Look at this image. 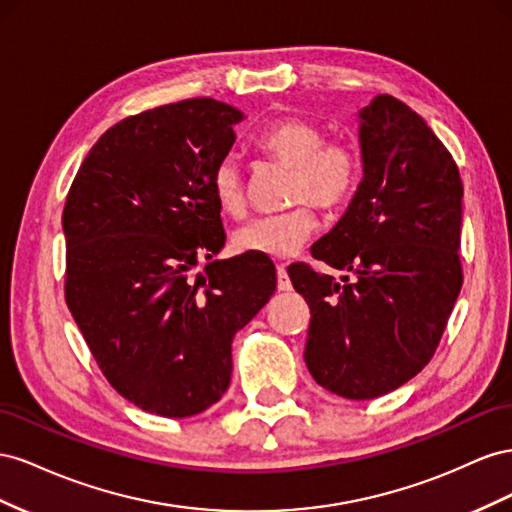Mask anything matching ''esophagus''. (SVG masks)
Masks as SVG:
<instances>
[{
  "instance_id": "1",
  "label": "esophagus",
  "mask_w": 512,
  "mask_h": 512,
  "mask_svg": "<svg viewBox=\"0 0 512 512\" xmlns=\"http://www.w3.org/2000/svg\"><path fill=\"white\" fill-rule=\"evenodd\" d=\"M276 287H279V291H291V281L283 264L276 266Z\"/></svg>"
}]
</instances>
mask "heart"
Returning <instances> with one entry per match:
<instances>
[{"label": "heart", "instance_id": "b5f03b06", "mask_svg": "<svg viewBox=\"0 0 512 512\" xmlns=\"http://www.w3.org/2000/svg\"><path fill=\"white\" fill-rule=\"evenodd\" d=\"M268 158L291 169L289 201L294 210L261 216L236 231V246L244 253L272 259L296 255L317 229L311 203L321 210L341 208L360 180V156L349 143H324V130L302 118H285L264 128L257 139ZM216 206L233 218L246 214V188L240 165L225 158L212 173Z\"/></svg>", "mask_w": 512, "mask_h": 512}]
</instances>
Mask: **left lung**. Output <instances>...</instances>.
Listing matches in <instances>:
<instances>
[{
	"label": "left lung",
	"mask_w": 512,
	"mask_h": 512,
	"mask_svg": "<svg viewBox=\"0 0 512 512\" xmlns=\"http://www.w3.org/2000/svg\"><path fill=\"white\" fill-rule=\"evenodd\" d=\"M362 182L311 253L337 270L291 266L311 309L304 362L315 382L367 401L425 369L461 291L459 169L405 102L377 96L358 113Z\"/></svg>",
	"instance_id": "1"
}]
</instances>
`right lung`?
<instances>
[{"label":"right lung","mask_w":512,"mask_h":512,"mask_svg":"<svg viewBox=\"0 0 512 512\" xmlns=\"http://www.w3.org/2000/svg\"><path fill=\"white\" fill-rule=\"evenodd\" d=\"M244 113L214 98L143 111L85 156L62 216L66 302L124 399L165 418L208 410L231 382V341L276 289L272 261L225 246L212 173ZM199 258L209 261L197 275Z\"/></svg>","instance_id":"add662e5"}]
</instances>
